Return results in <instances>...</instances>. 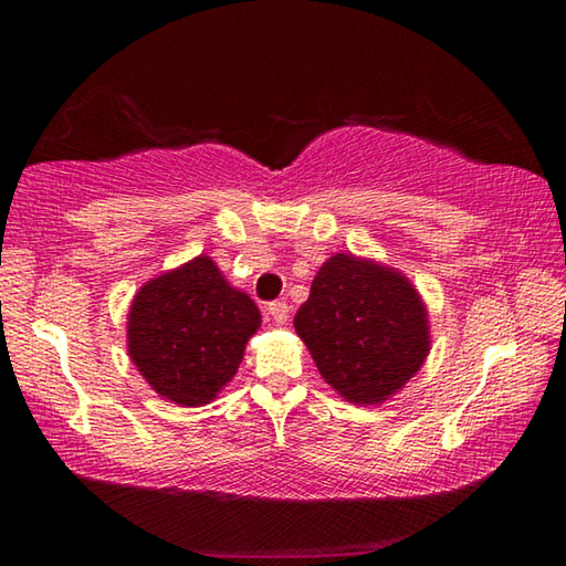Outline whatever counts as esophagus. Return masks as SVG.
<instances>
[{
    "label": "esophagus",
    "mask_w": 566,
    "mask_h": 566,
    "mask_svg": "<svg viewBox=\"0 0 566 566\" xmlns=\"http://www.w3.org/2000/svg\"><path fill=\"white\" fill-rule=\"evenodd\" d=\"M266 314L276 322V324H284L286 317H290V304L286 302H270L266 304Z\"/></svg>",
    "instance_id": "esophagus-1"
}]
</instances>
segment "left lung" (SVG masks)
<instances>
[{
  "instance_id": "left-lung-1",
  "label": "left lung",
  "mask_w": 566,
  "mask_h": 566,
  "mask_svg": "<svg viewBox=\"0 0 566 566\" xmlns=\"http://www.w3.org/2000/svg\"><path fill=\"white\" fill-rule=\"evenodd\" d=\"M294 329L324 381L352 405H381L429 354L419 292L401 272L354 254L322 264Z\"/></svg>"
}]
</instances>
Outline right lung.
Instances as JSON below:
<instances>
[{
	"label": "right lung",
	"instance_id": "add662e5",
	"mask_svg": "<svg viewBox=\"0 0 566 566\" xmlns=\"http://www.w3.org/2000/svg\"><path fill=\"white\" fill-rule=\"evenodd\" d=\"M262 314L207 254L134 294L127 347L147 385L181 407L209 405L237 375Z\"/></svg>",
	"mask_w": 566,
	"mask_h": 566
}]
</instances>
